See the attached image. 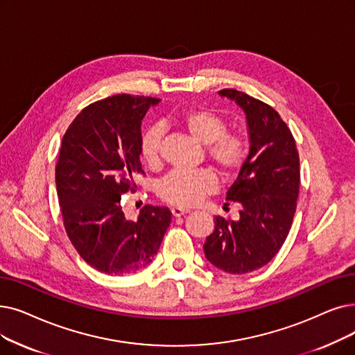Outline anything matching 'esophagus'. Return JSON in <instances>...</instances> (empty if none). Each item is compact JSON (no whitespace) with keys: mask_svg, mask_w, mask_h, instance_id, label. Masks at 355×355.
<instances>
[{"mask_svg":"<svg viewBox=\"0 0 355 355\" xmlns=\"http://www.w3.org/2000/svg\"><path fill=\"white\" fill-rule=\"evenodd\" d=\"M171 213H173L174 218H181V216L190 213V210H187V209H180V207H174V209L171 210Z\"/></svg>","mask_w":355,"mask_h":355,"instance_id":"34e87169","label":"esophagus"}]
</instances>
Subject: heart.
<instances>
[{
    "label": "heart",
    "mask_w": 355,
    "mask_h": 355,
    "mask_svg": "<svg viewBox=\"0 0 355 355\" xmlns=\"http://www.w3.org/2000/svg\"><path fill=\"white\" fill-rule=\"evenodd\" d=\"M175 125L186 130L196 142L206 145L207 157L219 166L225 175H232L242 166L246 158V144L239 135L226 133L225 120L205 109H193L177 116ZM161 130L149 129L141 141V158L153 166L159 161ZM218 187V177L210 169H175L169 173L158 186V196L164 202L191 207L211 194Z\"/></svg>",
    "instance_id": "1"
}]
</instances>
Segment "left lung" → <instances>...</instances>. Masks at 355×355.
<instances>
[{
	"label": "left lung",
	"instance_id": "obj_1",
	"mask_svg": "<svg viewBox=\"0 0 355 355\" xmlns=\"http://www.w3.org/2000/svg\"><path fill=\"white\" fill-rule=\"evenodd\" d=\"M219 96L243 110L250 153L226 194V200L241 206L239 218L218 216L203 250L216 268L246 274L268 264L288 235L300 186L299 153L295 137L272 107L230 88Z\"/></svg>",
	"mask_w": 355,
	"mask_h": 355
}]
</instances>
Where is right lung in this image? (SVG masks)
Masks as SVG:
<instances>
[{
  "mask_svg": "<svg viewBox=\"0 0 355 355\" xmlns=\"http://www.w3.org/2000/svg\"><path fill=\"white\" fill-rule=\"evenodd\" d=\"M158 103L128 94L96 101L62 137L55 181L64 226L81 258L104 274L128 275L150 264L171 223L166 207L146 205L133 222L120 205L142 173V120Z\"/></svg>",
  "mask_w": 355,
  "mask_h": 355,
  "instance_id": "1",
  "label": "right lung"
}]
</instances>
